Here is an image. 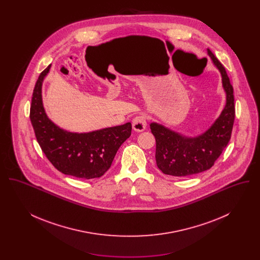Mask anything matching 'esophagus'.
<instances>
[{
    "label": "esophagus",
    "instance_id": "1",
    "mask_svg": "<svg viewBox=\"0 0 260 260\" xmlns=\"http://www.w3.org/2000/svg\"><path fill=\"white\" fill-rule=\"evenodd\" d=\"M147 125V121H146V117L144 115H139L136 116V118L133 120V128L138 132L141 133L146 128Z\"/></svg>",
    "mask_w": 260,
    "mask_h": 260
}]
</instances>
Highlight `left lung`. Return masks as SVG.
<instances>
[{"label":"left lung","mask_w":260,"mask_h":260,"mask_svg":"<svg viewBox=\"0 0 260 260\" xmlns=\"http://www.w3.org/2000/svg\"><path fill=\"white\" fill-rule=\"evenodd\" d=\"M208 53L222 76L226 105L210 128L197 137L181 136L156 123L150 124L156 139V162L165 174L190 176L210 170L230 141L235 120L234 90L224 66L210 50Z\"/></svg>","instance_id":"obj_1"}]
</instances>
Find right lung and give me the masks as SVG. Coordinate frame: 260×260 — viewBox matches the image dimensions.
I'll use <instances>...</instances> for the list:
<instances>
[{"instance_id":"1","label":"right lung","mask_w":260,"mask_h":260,"mask_svg":"<svg viewBox=\"0 0 260 260\" xmlns=\"http://www.w3.org/2000/svg\"><path fill=\"white\" fill-rule=\"evenodd\" d=\"M50 68L49 65L39 76L30 107V120L38 143L60 173L83 179L100 177L110 169L117 151L132 135V124L87 134L59 128L48 118L42 101V84Z\"/></svg>"}]
</instances>
